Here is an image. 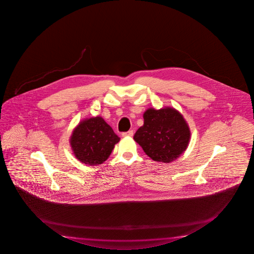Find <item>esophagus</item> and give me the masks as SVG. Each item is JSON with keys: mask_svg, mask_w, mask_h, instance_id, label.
Wrapping results in <instances>:
<instances>
[{"mask_svg": "<svg viewBox=\"0 0 254 254\" xmlns=\"http://www.w3.org/2000/svg\"><path fill=\"white\" fill-rule=\"evenodd\" d=\"M123 137H132L133 136V130H129L127 132H124L122 134Z\"/></svg>", "mask_w": 254, "mask_h": 254, "instance_id": "obj_1", "label": "esophagus"}]
</instances>
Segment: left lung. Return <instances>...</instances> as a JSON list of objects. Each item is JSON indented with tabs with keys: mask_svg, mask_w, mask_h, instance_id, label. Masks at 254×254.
<instances>
[{
	"mask_svg": "<svg viewBox=\"0 0 254 254\" xmlns=\"http://www.w3.org/2000/svg\"><path fill=\"white\" fill-rule=\"evenodd\" d=\"M133 138L151 159L169 164L187 149L190 127L181 113L172 108H148Z\"/></svg>",
	"mask_w": 254,
	"mask_h": 254,
	"instance_id": "8db88e82",
	"label": "left lung"
}]
</instances>
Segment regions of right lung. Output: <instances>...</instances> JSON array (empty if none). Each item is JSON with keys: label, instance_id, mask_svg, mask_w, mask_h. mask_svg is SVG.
Listing matches in <instances>:
<instances>
[{"label": "right lung", "instance_id": "right-lung-1", "mask_svg": "<svg viewBox=\"0 0 254 254\" xmlns=\"http://www.w3.org/2000/svg\"><path fill=\"white\" fill-rule=\"evenodd\" d=\"M119 140L120 138L103 118L97 116L78 125L70 138V144L80 162L94 166L108 159Z\"/></svg>", "mask_w": 254, "mask_h": 254}]
</instances>
